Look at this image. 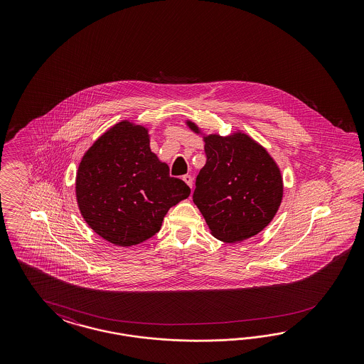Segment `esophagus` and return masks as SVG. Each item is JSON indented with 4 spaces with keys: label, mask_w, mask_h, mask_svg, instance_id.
I'll list each match as a JSON object with an SVG mask.
<instances>
[{
    "label": "esophagus",
    "mask_w": 364,
    "mask_h": 364,
    "mask_svg": "<svg viewBox=\"0 0 364 364\" xmlns=\"http://www.w3.org/2000/svg\"><path fill=\"white\" fill-rule=\"evenodd\" d=\"M183 180L186 181V184H187L188 187H193V177L191 176V175H184Z\"/></svg>",
    "instance_id": "esophagus-1"
}]
</instances>
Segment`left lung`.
Wrapping results in <instances>:
<instances>
[{"label": "left lung", "instance_id": "left-lung-1", "mask_svg": "<svg viewBox=\"0 0 364 364\" xmlns=\"http://www.w3.org/2000/svg\"><path fill=\"white\" fill-rule=\"evenodd\" d=\"M195 133L198 125L187 120ZM207 163L196 177L193 203L216 239H250L275 218L283 198L280 169L264 146L247 133L204 134Z\"/></svg>", "mask_w": 364, "mask_h": 364}]
</instances>
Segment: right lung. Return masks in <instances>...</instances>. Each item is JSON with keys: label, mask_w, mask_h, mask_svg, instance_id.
<instances>
[{"label": "right lung", "mask_w": 364, "mask_h": 364, "mask_svg": "<svg viewBox=\"0 0 364 364\" xmlns=\"http://www.w3.org/2000/svg\"><path fill=\"white\" fill-rule=\"evenodd\" d=\"M187 184L149 146L148 128L117 122L84 154L76 175L78 210L104 240L131 247L160 231L171 207L187 198Z\"/></svg>", "instance_id": "1"}]
</instances>
